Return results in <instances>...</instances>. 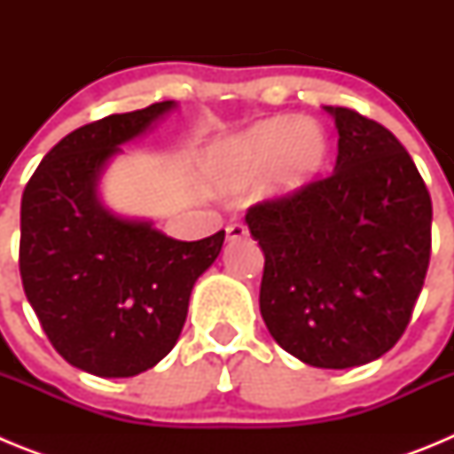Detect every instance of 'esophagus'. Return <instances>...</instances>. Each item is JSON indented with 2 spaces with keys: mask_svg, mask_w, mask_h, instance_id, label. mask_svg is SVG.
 Here are the masks:
<instances>
[{
  "mask_svg": "<svg viewBox=\"0 0 454 454\" xmlns=\"http://www.w3.org/2000/svg\"><path fill=\"white\" fill-rule=\"evenodd\" d=\"M247 236V227L243 223H231L227 224V239L230 240H239V239H246Z\"/></svg>",
  "mask_w": 454,
  "mask_h": 454,
  "instance_id": "esophagus-1",
  "label": "esophagus"
}]
</instances>
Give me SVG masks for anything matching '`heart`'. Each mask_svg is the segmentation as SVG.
<instances>
[{
  "label": "heart",
  "mask_w": 454,
  "mask_h": 454,
  "mask_svg": "<svg viewBox=\"0 0 454 454\" xmlns=\"http://www.w3.org/2000/svg\"><path fill=\"white\" fill-rule=\"evenodd\" d=\"M327 156L330 143L320 124L291 118L263 120L227 152L223 186L230 191L247 186L270 162L266 191L286 198L318 177Z\"/></svg>",
  "instance_id": "heart-1"
}]
</instances>
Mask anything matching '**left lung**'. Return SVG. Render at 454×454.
<instances>
[{"mask_svg":"<svg viewBox=\"0 0 454 454\" xmlns=\"http://www.w3.org/2000/svg\"><path fill=\"white\" fill-rule=\"evenodd\" d=\"M339 129L330 177L252 204L246 223L263 263L268 332L300 362L352 368L407 330L432 250V200L400 140L352 108L327 106Z\"/></svg>","mask_w":454,"mask_h":454,"instance_id":"left-lung-1","label":"left lung"}]
</instances>
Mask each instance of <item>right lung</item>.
<instances>
[{"label": "right lung", "instance_id": "1", "mask_svg": "<svg viewBox=\"0 0 454 454\" xmlns=\"http://www.w3.org/2000/svg\"><path fill=\"white\" fill-rule=\"evenodd\" d=\"M175 106L156 102L83 124L56 143L22 192L20 275L56 352L98 377H134L175 348L192 284L224 230L175 240L99 204L104 163Z\"/></svg>", "mask_w": 454, "mask_h": 454}]
</instances>
